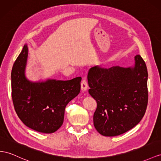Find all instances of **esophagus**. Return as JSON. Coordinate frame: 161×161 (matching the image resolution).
Here are the masks:
<instances>
[{
	"label": "esophagus",
	"mask_w": 161,
	"mask_h": 161,
	"mask_svg": "<svg viewBox=\"0 0 161 161\" xmlns=\"http://www.w3.org/2000/svg\"><path fill=\"white\" fill-rule=\"evenodd\" d=\"M88 88V86L87 81H86L85 79H84L81 82V90L82 91H86V90H87Z\"/></svg>",
	"instance_id": "1"
}]
</instances>
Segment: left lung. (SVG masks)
I'll return each instance as SVG.
<instances>
[{
	"mask_svg": "<svg viewBox=\"0 0 161 161\" xmlns=\"http://www.w3.org/2000/svg\"><path fill=\"white\" fill-rule=\"evenodd\" d=\"M147 77L146 63L139 55L135 56L132 67L89 70L88 92L97 103L94 126L101 135H120L141 121L147 105Z\"/></svg>",
	"mask_w": 161,
	"mask_h": 161,
	"instance_id": "obj_1",
	"label": "left lung"
}]
</instances>
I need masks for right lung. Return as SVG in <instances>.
<instances>
[{
	"label": "right lung",
	"instance_id": "right-lung-1",
	"mask_svg": "<svg viewBox=\"0 0 161 161\" xmlns=\"http://www.w3.org/2000/svg\"><path fill=\"white\" fill-rule=\"evenodd\" d=\"M28 47L25 44L11 71V95L21 121L43 133H54L64 121L66 106L80 92L81 77L71 80L32 81L26 76Z\"/></svg>",
	"mask_w": 161,
	"mask_h": 161
}]
</instances>
